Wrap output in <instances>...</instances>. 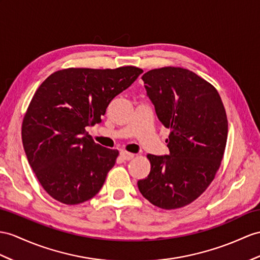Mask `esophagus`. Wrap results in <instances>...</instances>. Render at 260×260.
<instances>
[{
    "label": "esophagus",
    "instance_id": "esophagus-1",
    "mask_svg": "<svg viewBox=\"0 0 260 260\" xmlns=\"http://www.w3.org/2000/svg\"><path fill=\"white\" fill-rule=\"evenodd\" d=\"M120 155H121V157H122L123 160H126V161L132 160L135 157L134 153H130V152H126V151H121V152H120Z\"/></svg>",
    "mask_w": 260,
    "mask_h": 260
}]
</instances>
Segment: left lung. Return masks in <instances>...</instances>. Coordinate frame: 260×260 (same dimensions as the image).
<instances>
[{
	"label": "left lung",
	"instance_id": "8db88e82",
	"mask_svg": "<svg viewBox=\"0 0 260 260\" xmlns=\"http://www.w3.org/2000/svg\"><path fill=\"white\" fill-rule=\"evenodd\" d=\"M156 116L170 129V154L147 157L148 178L139 191L151 204L175 210L191 204L216 175L226 148L229 122L219 93L195 73L162 67L142 76Z\"/></svg>",
	"mask_w": 260,
	"mask_h": 260
}]
</instances>
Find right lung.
<instances>
[{"instance_id":"right-lung-1","label":"right lung","mask_w":260,"mask_h":260,"mask_svg":"<svg viewBox=\"0 0 260 260\" xmlns=\"http://www.w3.org/2000/svg\"><path fill=\"white\" fill-rule=\"evenodd\" d=\"M141 68H67L53 73L31 98L22 123L30 168L56 201L76 205L103 187L119 155L93 141L86 128L101 122L110 101L130 87Z\"/></svg>"}]
</instances>
